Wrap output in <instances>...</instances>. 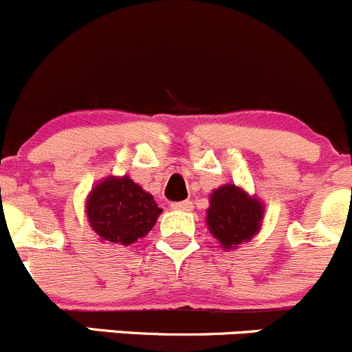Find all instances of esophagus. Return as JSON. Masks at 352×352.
I'll list each match as a JSON object with an SVG mask.
<instances>
[{
  "instance_id": "1",
  "label": "esophagus",
  "mask_w": 352,
  "mask_h": 352,
  "mask_svg": "<svg viewBox=\"0 0 352 352\" xmlns=\"http://www.w3.org/2000/svg\"><path fill=\"white\" fill-rule=\"evenodd\" d=\"M170 207H173V209H176V210H192L193 209V202H192V200H183V202H174Z\"/></svg>"
}]
</instances>
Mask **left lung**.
Segmentation results:
<instances>
[{
  "mask_svg": "<svg viewBox=\"0 0 352 352\" xmlns=\"http://www.w3.org/2000/svg\"><path fill=\"white\" fill-rule=\"evenodd\" d=\"M263 219L264 204L256 195H249L242 186L226 183L210 193L207 230L224 250L250 242L259 233Z\"/></svg>",
  "mask_w": 352,
  "mask_h": 352,
  "instance_id": "1",
  "label": "left lung"
}]
</instances>
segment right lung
I'll list each match as a JSON object with an SVG mask.
<instances>
[{"instance_id":"add662e5","label":"right lung","mask_w":352,"mask_h":352,"mask_svg":"<svg viewBox=\"0 0 352 352\" xmlns=\"http://www.w3.org/2000/svg\"><path fill=\"white\" fill-rule=\"evenodd\" d=\"M85 212L102 242L129 247L148 235L162 209L148 192L124 174L100 179L86 197Z\"/></svg>"}]
</instances>
